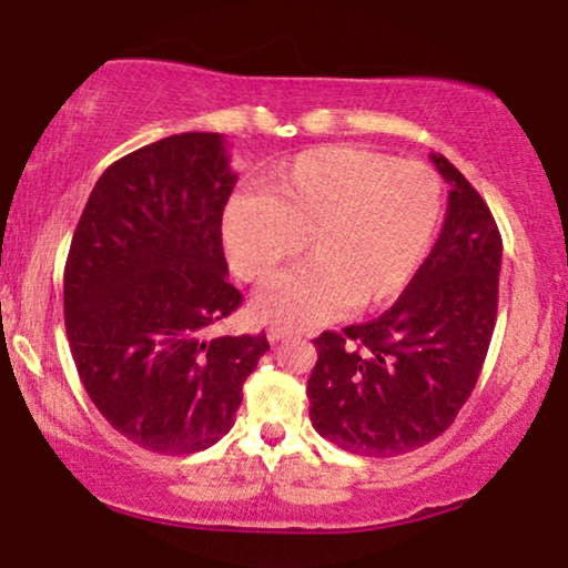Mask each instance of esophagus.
<instances>
[{"label":"esophagus","mask_w":568,"mask_h":568,"mask_svg":"<svg viewBox=\"0 0 568 568\" xmlns=\"http://www.w3.org/2000/svg\"><path fill=\"white\" fill-rule=\"evenodd\" d=\"M290 335H292V332L290 329H282V326H271V329H268L271 343H282V339H286Z\"/></svg>","instance_id":"esophagus-1"}]
</instances>
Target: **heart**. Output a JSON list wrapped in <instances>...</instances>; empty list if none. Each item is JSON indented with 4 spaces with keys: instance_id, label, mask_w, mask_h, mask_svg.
<instances>
[{
    "instance_id": "b5f03b06",
    "label": "heart",
    "mask_w": 568,
    "mask_h": 568,
    "mask_svg": "<svg viewBox=\"0 0 568 568\" xmlns=\"http://www.w3.org/2000/svg\"><path fill=\"white\" fill-rule=\"evenodd\" d=\"M444 185L423 162L326 145L300 153L260 196L225 206L223 244L244 282H265L295 257L308 263L255 297L260 322L303 329L348 305L369 311L402 295L442 223Z\"/></svg>"
}]
</instances>
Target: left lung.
Masks as SVG:
<instances>
[{"mask_svg":"<svg viewBox=\"0 0 568 568\" xmlns=\"http://www.w3.org/2000/svg\"><path fill=\"white\" fill-rule=\"evenodd\" d=\"M442 236L383 316L322 332L308 379L311 423L362 457H396L430 444L476 388L497 322L499 236L489 206L449 159Z\"/></svg>","mask_w":568,"mask_h":568,"instance_id":"left-lung-1","label":"left lung"}]
</instances>
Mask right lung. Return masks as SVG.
I'll return each instance as SVG.
<instances>
[{
  "label": "right lung",
  "mask_w": 568,
  "mask_h": 568,
  "mask_svg": "<svg viewBox=\"0 0 568 568\" xmlns=\"http://www.w3.org/2000/svg\"><path fill=\"white\" fill-rule=\"evenodd\" d=\"M236 183L217 132L126 153L98 178L63 273L65 335L87 396L132 444L193 455L236 423L265 332L206 337L242 305L223 255Z\"/></svg>",
  "instance_id": "1"
}]
</instances>
